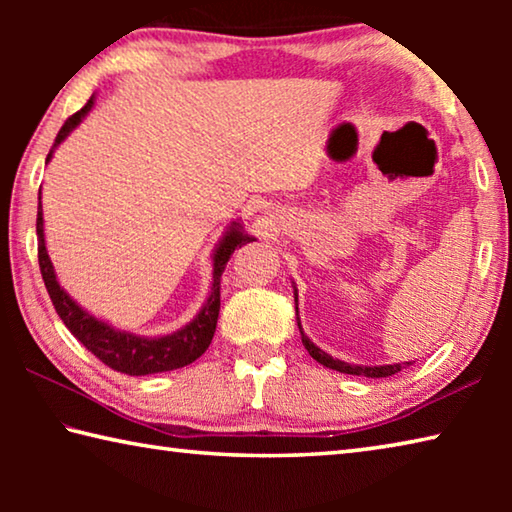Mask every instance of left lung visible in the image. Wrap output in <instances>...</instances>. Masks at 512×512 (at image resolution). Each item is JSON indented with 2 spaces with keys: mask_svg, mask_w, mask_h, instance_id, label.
<instances>
[{
  "mask_svg": "<svg viewBox=\"0 0 512 512\" xmlns=\"http://www.w3.org/2000/svg\"><path fill=\"white\" fill-rule=\"evenodd\" d=\"M293 296H296V318H298V289H296V284H293ZM298 329H300V336H302V345H305L311 357H314L318 363H323L325 368L345 372V375H361V377H391V375H395V372H400L404 368L402 363H388V366H354V363H345L341 359H334V357H329L327 352L320 350L318 345L311 341L305 332H302L300 318H298Z\"/></svg>",
  "mask_w": 512,
  "mask_h": 512,
  "instance_id": "8db88e82",
  "label": "left lung"
}]
</instances>
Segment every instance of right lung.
<instances>
[{"label":"right lung","instance_id":"add662e5","mask_svg":"<svg viewBox=\"0 0 512 512\" xmlns=\"http://www.w3.org/2000/svg\"><path fill=\"white\" fill-rule=\"evenodd\" d=\"M92 106H94V97L85 103L76 115H72L65 121L63 128L58 131L54 149H51L47 155V162L54 158V151L58 149V144L67 140V135L81 124L85 115L92 110ZM36 232H38L40 273L60 320H63L69 332H72L76 339H79L85 348L94 354V357L101 359L108 368L124 372V375H131V377L155 375V372L185 368L210 348L214 329H216V320H219V309H221V275L225 271V264H228L230 255L235 253V248H241L244 244L255 241V237L248 235L244 230L241 221H232L228 228H225L223 237L219 239V244H216L212 253V287H210V296H207V300L203 302L201 311H198L187 325L176 329V332L164 334V336H140V334L126 332V329L112 327L110 323H106V320L92 316L90 311H85L79 302L60 287L54 264H51L47 244H45L42 203H38Z\"/></svg>","mask_w":512,"mask_h":512}]
</instances>
